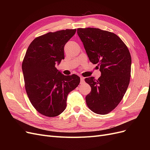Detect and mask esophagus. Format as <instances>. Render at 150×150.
<instances>
[{
  "mask_svg": "<svg viewBox=\"0 0 150 150\" xmlns=\"http://www.w3.org/2000/svg\"><path fill=\"white\" fill-rule=\"evenodd\" d=\"M80 79H81V84H82L84 83V78L83 76H81L80 77Z\"/></svg>",
  "mask_w": 150,
  "mask_h": 150,
  "instance_id": "obj_1",
  "label": "esophagus"
}]
</instances>
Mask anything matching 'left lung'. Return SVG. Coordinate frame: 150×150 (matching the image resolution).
I'll return each instance as SVG.
<instances>
[{
    "mask_svg": "<svg viewBox=\"0 0 150 150\" xmlns=\"http://www.w3.org/2000/svg\"><path fill=\"white\" fill-rule=\"evenodd\" d=\"M90 62L98 64L101 76L85 78L91 88L86 102L93 112L106 115L122 100L131 77V57L126 45L116 34L98 28H78Z\"/></svg>",
    "mask_w": 150,
    "mask_h": 150,
    "instance_id": "8db88e82",
    "label": "left lung"
}]
</instances>
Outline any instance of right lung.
<instances>
[{
  "label": "right lung",
  "mask_w": 150,
  "mask_h": 150,
  "mask_svg": "<svg viewBox=\"0 0 150 150\" xmlns=\"http://www.w3.org/2000/svg\"><path fill=\"white\" fill-rule=\"evenodd\" d=\"M76 29L50 32L35 38L22 64L27 94L40 114L55 117L65 110L67 95L80 83L76 74L64 76L56 64L64 59L65 44Z\"/></svg>",
  "instance_id": "obj_1"
}]
</instances>
